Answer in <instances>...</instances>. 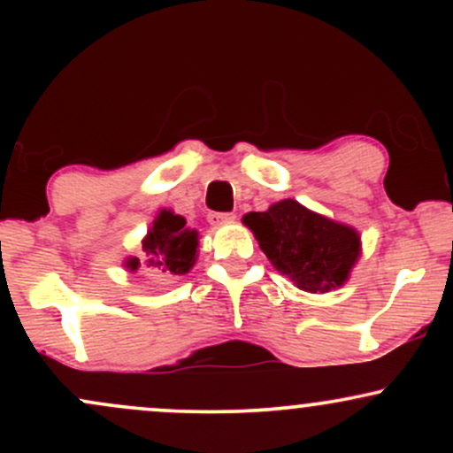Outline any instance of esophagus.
I'll use <instances>...</instances> for the list:
<instances>
[{
    "label": "esophagus",
    "instance_id": "34e87169",
    "mask_svg": "<svg viewBox=\"0 0 453 453\" xmlns=\"http://www.w3.org/2000/svg\"><path fill=\"white\" fill-rule=\"evenodd\" d=\"M236 215L234 212H211L209 221L211 226H226V223H234Z\"/></svg>",
    "mask_w": 453,
    "mask_h": 453
}]
</instances>
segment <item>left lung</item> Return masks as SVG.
<instances>
[{"label": "left lung", "mask_w": 453, "mask_h": 453, "mask_svg": "<svg viewBox=\"0 0 453 453\" xmlns=\"http://www.w3.org/2000/svg\"><path fill=\"white\" fill-rule=\"evenodd\" d=\"M242 221L273 266L304 292L341 288L360 256L356 230L315 215L296 200L277 202L266 212H249Z\"/></svg>", "instance_id": "8db88e82"}]
</instances>
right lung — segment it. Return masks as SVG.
<instances>
[{
	"label": "right lung",
	"instance_id": "add662e5",
	"mask_svg": "<svg viewBox=\"0 0 453 453\" xmlns=\"http://www.w3.org/2000/svg\"><path fill=\"white\" fill-rule=\"evenodd\" d=\"M142 249L149 266L159 268L161 273L185 274L196 264L197 234L185 227L183 217L170 211H161L144 238ZM138 266V257L127 259V268L136 270Z\"/></svg>",
	"mask_w": 453,
	"mask_h": 453
}]
</instances>
